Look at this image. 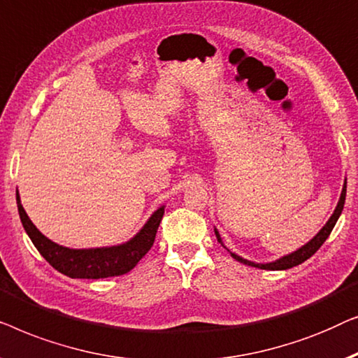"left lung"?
Masks as SVG:
<instances>
[{"instance_id": "obj_1", "label": "left lung", "mask_w": 358, "mask_h": 358, "mask_svg": "<svg viewBox=\"0 0 358 358\" xmlns=\"http://www.w3.org/2000/svg\"><path fill=\"white\" fill-rule=\"evenodd\" d=\"M345 191H347V178L344 180V185H342L341 198H339V201H337V206H336L334 213H332V215L328 219V222H326V224L323 225V229H321V230L318 231V234H316L310 241H306V243H305L303 246H300L299 250L292 251V253H289V255L280 256V258L271 261V263H255V261L245 259V258H241V256H238L236 253H231V251L227 248V246L224 245L222 238H220L219 230L214 227L215 236H217L219 243L222 245L224 248H227V251H230L231 258L238 261V263H243V264H246V266H253V268H258V269H266V271H285V269H290V268H294V266H299V264L303 263V261L311 258V256H313V255L316 253V251H318V250L321 248V245L324 243L326 238H328L329 234L332 231V229H334L337 219H339V215L342 214V209H344Z\"/></svg>"}]
</instances>
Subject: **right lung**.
I'll return each mask as SVG.
<instances>
[{"instance_id": "obj_1", "label": "right lung", "mask_w": 358, "mask_h": 358, "mask_svg": "<svg viewBox=\"0 0 358 358\" xmlns=\"http://www.w3.org/2000/svg\"><path fill=\"white\" fill-rule=\"evenodd\" d=\"M16 201L22 227L35 248L55 269L71 279H103L129 273L154 245L165 210V206L155 209L138 234L124 243L100 248H68L47 238L35 227L22 208L19 191H16Z\"/></svg>"}]
</instances>
